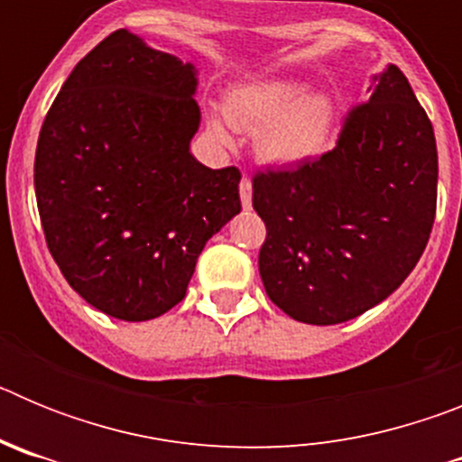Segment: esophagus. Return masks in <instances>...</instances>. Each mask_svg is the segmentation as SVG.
<instances>
[{
  "mask_svg": "<svg viewBox=\"0 0 462 462\" xmlns=\"http://www.w3.org/2000/svg\"><path fill=\"white\" fill-rule=\"evenodd\" d=\"M240 201H243V208L252 206V182H250V178H243V180H240Z\"/></svg>",
  "mask_w": 462,
  "mask_h": 462,
  "instance_id": "34e87169",
  "label": "esophagus"
}]
</instances>
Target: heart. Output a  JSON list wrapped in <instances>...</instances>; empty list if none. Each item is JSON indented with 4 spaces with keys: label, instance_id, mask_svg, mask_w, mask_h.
Instances as JSON below:
<instances>
[{
    "label": "heart",
    "instance_id": "heart-1",
    "mask_svg": "<svg viewBox=\"0 0 462 462\" xmlns=\"http://www.w3.org/2000/svg\"><path fill=\"white\" fill-rule=\"evenodd\" d=\"M293 80H266L236 88L226 99V120L238 132H256L254 150L268 164H296L312 157L330 125V104L324 97H303ZM217 141L228 143L226 125L210 120Z\"/></svg>",
    "mask_w": 462,
    "mask_h": 462
}]
</instances>
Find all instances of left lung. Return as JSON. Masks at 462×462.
Instances as JSON below:
<instances>
[{"mask_svg":"<svg viewBox=\"0 0 462 462\" xmlns=\"http://www.w3.org/2000/svg\"><path fill=\"white\" fill-rule=\"evenodd\" d=\"M266 224L259 273L296 321L330 326L382 303L421 259L438 208V145L398 67L346 113L336 148L293 169L256 171Z\"/></svg>","mask_w":462,"mask_h":462,"instance_id":"obj_1","label":"left lung"}]
</instances>
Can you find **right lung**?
Here are the masks:
<instances>
[{
  "instance_id": "right-lung-1",
  "label": "right lung",
  "mask_w": 462,
  "mask_h": 462,
  "mask_svg": "<svg viewBox=\"0 0 462 462\" xmlns=\"http://www.w3.org/2000/svg\"><path fill=\"white\" fill-rule=\"evenodd\" d=\"M196 76L126 30L76 64L34 159L41 226L73 291L122 321L185 298L208 240L240 212V171L189 154Z\"/></svg>"
}]
</instances>
